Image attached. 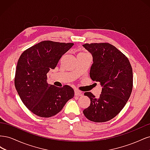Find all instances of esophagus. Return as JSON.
I'll return each mask as SVG.
<instances>
[{"instance_id": "34e87169", "label": "esophagus", "mask_w": 150, "mask_h": 150, "mask_svg": "<svg viewBox=\"0 0 150 150\" xmlns=\"http://www.w3.org/2000/svg\"><path fill=\"white\" fill-rule=\"evenodd\" d=\"M82 92L80 91L79 90H77V89H75L74 90V94L75 96H82Z\"/></svg>"}]
</instances>
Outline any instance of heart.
Wrapping results in <instances>:
<instances>
[{
    "instance_id": "obj_1",
    "label": "heart",
    "mask_w": 150,
    "mask_h": 150,
    "mask_svg": "<svg viewBox=\"0 0 150 150\" xmlns=\"http://www.w3.org/2000/svg\"><path fill=\"white\" fill-rule=\"evenodd\" d=\"M79 54H80V55H84V54H88V53L83 52H80V53H79Z\"/></svg>"
}]
</instances>
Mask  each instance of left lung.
I'll use <instances>...</instances> for the list:
<instances>
[{
    "mask_svg": "<svg viewBox=\"0 0 150 150\" xmlns=\"http://www.w3.org/2000/svg\"><path fill=\"white\" fill-rule=\"evenodd\" d=\"M83 46L93 58L90 78L103 86L98 98L91 92L84 93L91 104L83 113L93 122L108 121L119 114L130 97L133 81L132 67L128 57L110 43H86Z\"/></svg>",
    "mask_w": 150,
    "mask_h": 150,
    "instance_id": "left-lung-1",
    "label": "left lung"
}]
</instances>
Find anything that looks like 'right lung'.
I'll use <instances>...</instances> for the list:
<instances>
[{
	"instance_id": "right-lung-1",
	"label": "right lung",
	"mask_w": 150,
	"mask_h": 150,
	"mask_svg": "<svg viewBox=\"0 0 150 150\" xmlns=\"http://www.w3.org/2000/svg\"><path fill=\"white\" fill-rule=\"evenodd\" d=\"M73 43L44 40L27 49L17 62L14 84L24 105L34 114L50 117L61 111L74 97L71 86L61 88L47 83V73L54 69Z\"/></svg>"
}]
</instances>
